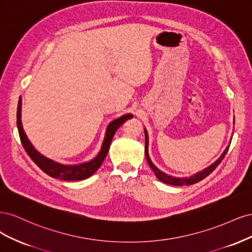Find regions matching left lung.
Wrapping results in <instances>:
<instances>
[{
    "mask_svg": "<svg viewBox=\"0 0 252 252\" xmlns=\"http://www.w3.org/2000/svg\"><path fill=\"white\" fill-rule=\"evenodd\" d=\"M144 131H145V156H146L147 162H148V164L150 166V168L152 169V171L155 172V174L157 175V178L159 181L165 183V184H169V185H173V186L192 185V184H195V183H197V182L204 180L206 177H208V175L217 168V167L219 166V164L222 162V159L224 158V157L227 154L228 148H229V146H228L225 149V151L223 152V155L220 156L215 163L211 164L209 167H207V168H205L204 170L197 172V173L191 175V177H189V178H174V177H171V175L166 174L165 172L158 169L157 167L154 165V163L151 162V159H150L149 155H148V133H147L146 129H144Z\"/></svg>",
    "mask_w": 252,
    "mask_h": 252,
    "instance_id": "1",
    "label": "left lung"
}]
</instances>
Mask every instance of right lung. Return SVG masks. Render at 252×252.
<instances>
[{"label":"right lung","mask_w":252,"mask_h":252,"mask_svg":"<svg viewBox=\"0 0 252 252\" xmlns=\"http://www.w3.org/2000/svg\"><path fill=\"white\" fill-rule=\"evenodd\" d=\"M21 110H22V98L20 96L19 104H18V111H17V125H18V130H19V135H20L22 145L23 147H24L25 151L27 152V155L45 173L50 175L51 178L63 180V181H81L91 177V175L100 168V166L102 165L106 156H107L111 141L113 139L114 133H116V131L118 130V128L122 124L125 123L127 120L131 119L133 117L131 113H128L111 122V123L108 125L107 129H106L102 148L100 152H98V155L94 159H91V161L86 163L78 164V165H64V164L58 163L56 161H52V159L46 157H44L33 147V145L28 140L24 129H23L22 121H21Z\"/></svg>","instance_id":"obj_1"}]
</instances>
